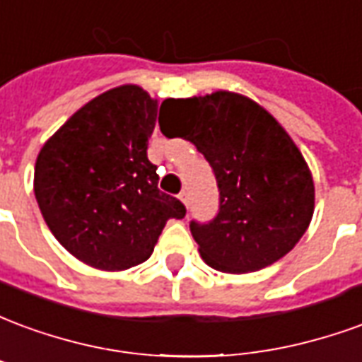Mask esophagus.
Segmentation results:
<instances>
[{"label": "esophagus", "instance_id": "1", "mask_svg": "<svg viewBox=\"0 0 362 362\" xmlns=\"http://www.w3.org/2000/svg\"><path fill=\"white\" fill-rule=\"evenodd\" d=\"M178 197H180L182 204H184V205H186V207H188V205H189V194H188V192L184 189V192H180V196H178Z\"/></svg>", "mask_w": 362, "mask_h": 362}]
</instances>
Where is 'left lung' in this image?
Listing matches in <instances>:
<instances>
[{
  "mask_svg": "<svg viewBox=\"0 0 362 362\" xmlns=\"http://www.w3.org/2000/svg\"><path fill=\"white\" fill-rule=\"evenodd\" d=\"M168 137H184L211 165L217 217L192 221L199 256L223 273L258 272L295 248L314 215V180L303 153L272 114L248 96L215 90L168 98Z\"/></svg>",
  "mask_w": 362,
  "mask_h": 362,
  "instance_id": "obj_1",
  "label": "left lung"
}]
</instances>
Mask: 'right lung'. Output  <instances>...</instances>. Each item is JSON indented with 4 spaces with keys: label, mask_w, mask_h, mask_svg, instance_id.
Listing matches in <instances>:
<instances>
[{
    "label": "right lung",
    "mask_w": 362,
    "mask_h": 362,
    "mask_svg": "<svg viewBox=\"0 0 362 362\" xmlns=\"http://www.w3.org/2000/svg\"><path fill=\"white\" fill-rule=\"evenodd\" d=\"M158 100L119 85L81 106L36 157L35 196L58 243L103 272L139 266L166 221L182 219L180 199L157 188L147 158Z\"/></svg>",
    "instance_id": "right-lung-1"
}]
</instances>
